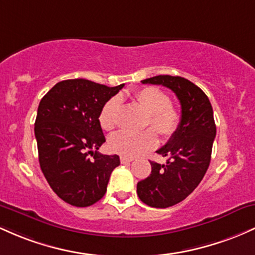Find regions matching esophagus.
Returning <instances> with one entry per match:
<instances>
[{"label":"esophagus","instance_id":"esophagus-1","mask_svg":"<svg viewBox=\"0 0 255 255\" xmlns=\"http://www.w3.org/2000/svg\"><path fill=\"white\" fill-rule=\"evenodd\" d=\"M120 161H122V164H128V162L133 161V158H128V156H120Z\"/></svg>","mask_w":255,"mask_h":255}]
</instances>
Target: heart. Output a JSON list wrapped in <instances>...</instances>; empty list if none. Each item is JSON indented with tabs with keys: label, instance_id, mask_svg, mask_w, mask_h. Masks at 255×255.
<instances>
[{
	"label": "heart",
	"instance_id": "obj_1",
	"mask_svg": "<svg viewBox=\"0 0 255 255\" xmlns=\"http://www.w3.org/2000/svg\"><path fill=\"white\" fill-rule=\"evenodd\" d=\"M135 100L148 113L145 125L150 127L161 137L173 136L181 124V114L170 105V99L158 88L147 87L137 90ZM119 99L112 97L102 106L99 114L100 124L104 130H113L117 125ZM110 148L114 153L124 156H136L155 147L156 136L150 128L142 132L119 131L110 138Z\"/></svg>",
	"mask_w": 255,
	"mask_h": 255
}]
</instances>
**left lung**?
<instances>
[{
    "mask_svg": "<svg viewBox=\"0 0 255 255\" xmlns=\"http://www.w3.org/2000/svg\"><path fill=\"white\" fill-rule=\"evenodd\" d=\"M168 88L181 104L178 130L156 153L166 164L150 161L151 173L137 183V195L145 205L166 208L183 201L204 178L216 137L210 100L197 85L178 76H155L142 81Z\"/></svg>",
    "mask_w": 255,
    "mask_h": 255,
    "instance_id": "left-lung-1",
    "label": "left lung"
}]
</instances>
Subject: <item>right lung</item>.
Masks as SVG:
<instances>
[{"label":"right lung","mask_w":255,"mask_h":255,"mask_svg":"<svg viewBox=\"0 0 255 255\" xmlns=\"http://www.w3.org/2000/svg\"><path fill=\"white\" fill-rule=\"evenodd\" d=\"M123 87L67 79L39 102L35 122L39 165L54 193L67 204L88 207L101 200L111 173L120 165L118 155L97 149L106 142L100 111Z\"/></svg>","instance_id":"obj_1"}]
</instances>
